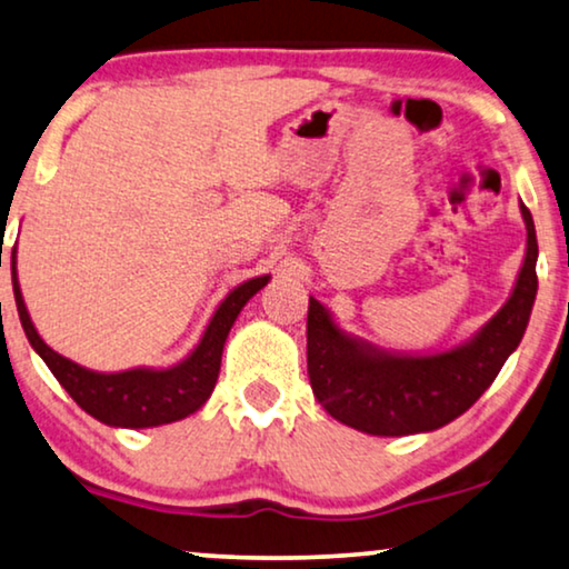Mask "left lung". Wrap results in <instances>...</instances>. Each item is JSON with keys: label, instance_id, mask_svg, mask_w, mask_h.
Here are the masks:
<instances>
[{"label": "left lung", "instance_id": "left-lung-1", "mask_svg": "<svg viewBox=\"0 0 569 569\" xmlns=\"http://www.w3.org/2000/svg\"><path fill=\"white\" fill-rule=\"evenodd\" d=\"M526 256L505 306L466 341L438 352H396L349 333L310 298L308 376L316 399L337 422L378 438L432 432L461 417L492 386L523 339L536 290L533 217L520 201Z\"/></svg>", "mask_w": 569, "mask_h": 569}]
</instances>
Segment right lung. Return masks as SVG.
Masks as SVG:
<instances>
[{
  "label": "right lung",
  "mask_w": 569,
  "mask_h": 569,
  "mask_svg": "<svg viewBox=\"0 0 569 569\" xmlns=\"http://www.w3.org/2000/svg\"><path fill=\"white\" fill-rule=\"evenodd\" d=\"M269 274L248 279L238 284L228 298L214 310L204 337L199 345L183 357L181 362L168 365V368H129L119 372L90 370L77 365L69 357L53 352V349L36 331L30 313L22 300V290L18 282V256L12 253V290L18 302V316L30 347L38 357L49 365L53 378L64 386V391L96 417L98 422L108 427H127V430H144V427H160L186 419L193 411L204 407L214 391L217 376H220L224 339L240 316V310L253 298L261 287H267Z\"/></svg>",
  "instance_id": "right-lung-1"
}]
</instances>
